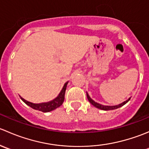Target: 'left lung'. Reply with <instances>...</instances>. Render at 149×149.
Masks as SVG:
<instances>
[{"label":"left lung","mask_w":149,"mask_h":149,"mask_svg":"<svg viewBox=\"0 0 149 149\" xmlns=\"http://www.w3.org/2000/svg\"><path fill=\"white\" fill-rule=\"evenodd\" d=\"M86 97H87V99H88V100L89 101V102L92 105H94L95 107L98 108V109H102V110H112V109H118V108H120L121 107H123V105L125 104L127 102L129 101V100H130V97L128 99V100H127L126 101L123 102V103L120 104H118V105H114V106H106V105H102L101 104H99L97 102H96L95 101H94V100H92V99L91 98V97H89V95L88 94V93L86 92Z\"/></svg>","instance_id":"1"}]
</instances>
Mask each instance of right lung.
Segmentation results:
<instances>
[{
  "label": "right lung",
  "mask_w": 149,
  "mask_h": 149,
  "mask_svg": "<svg viewBox=\"0 0 149 149\" xmlns=\"http://www.w3.org/2000/svg\"><path fill=\"white\" fill-rule=\"evenodd\" d=\"M68 81H67L64 84L62 90L61 91V92L59 93V94L58 95V97L56 98H55L54 100H51V101L47 102H43V103H39V104H35L30 102L26 101V100H24V98H22L20 96V98L22 101L24 102L26 104H27L28 106H29L30 107L33 108L34 109H37V110L41 111L43 112H50V111L54 110L56 108L59 107L60 106L63 104L64 102V99H65V93L66 90V87H67Z\"/></svg>",
  "instance_id": "1"
}]
</instances>
